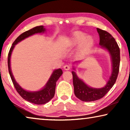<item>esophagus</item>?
<instances>
[{"label":"esophagus","instance_id":"1","mask_svg":"<svg viewBox=\"0 0 130 130\" xmlns=\"http://www.w3.org/2000/svg\"><path fill=\"white\" fill-rule=\"evenodd\" d=\"M70 66L69 65H67V64H66V65H65V66H64V69L65 70H70Z\"/></svg>","mask_w":130,"mask_h":130}]
</instances>
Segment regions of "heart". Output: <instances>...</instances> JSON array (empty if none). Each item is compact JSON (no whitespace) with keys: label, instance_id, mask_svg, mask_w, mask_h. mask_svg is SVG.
<instances>
[{"label":"heart","instance_id":"1","mask_svg":"<svg viewBox=\"0 0 130 130\" xmlns=\"http://www.w3.org/2000/svg\"><path fill=\"white\" fill-rule=\"evenodd\" d=\"M70 41L73 45H78L80 44V48L81 49H86L89 47L93 44V38L90 35H87L82 31H76L73 34Z\"/></svg>","mask_w":130,"mask_h":130}]
</instances>
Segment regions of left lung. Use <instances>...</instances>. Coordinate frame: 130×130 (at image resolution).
<instances>
[{
	"label": "left lung",
	"instance_id": "1",
	"mask_svg": "<svg viewBox=\"0 0 130 130\" xmlns=\"http://www.w3.org/2000/svg\"><path fill=\"white\" fill-rule=\"evenodd\" d=\"M101 47L109 51L112 64V71L105 86L102 88H92L80 79L74 72H73V83L76 96L85 102H91L102 98L112 88L117 80L120 64V50L114 38L107 31L97 28Z\"/></svg>",
	"mask_w": 130,
	"mask_h": 130
}]
</instances>
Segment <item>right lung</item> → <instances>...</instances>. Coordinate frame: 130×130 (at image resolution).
<instances>
[{
    "label": "right lung",
    "instance_id": "add662e5",
    "mask_svg": "<svg viewBox=\"0 0 130 130\" xmlns=\"http://www.w3.org/2000/svg\"><path fill=\"white\" fill-rule=\"evenodd\" d=\"M45 31V28H44L43 26H38L34 27L32 29L24 32L22 34H21L18 38L16 39L13 43L12 44V47H10L9 52L8 54V70L9 73L10 78H11L12 82H13V86L17 90L21 97L25 100L28 101V102L32 103L34 104L37 105H42L45 104L48 102H49L51 99L54 97L55 94V89H56V82L59 79V77L63 74V71L61 69H57L54 70V72L51 74L50 78L48 81L47 82V84L41 90L37 92H29L24 90L21 87L19 86L14 79L13 74L11 72L10 69V56L13 49L15 47L16 44L18 43L19 42L24 40L25 38L31 36V35L35 34L37 33L44 32Z\"/></svg>",
    "mask_w": 130,
    "mask_h": 130
}]
</instances>
